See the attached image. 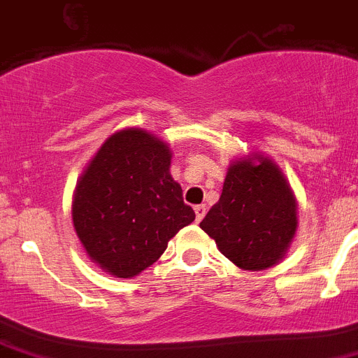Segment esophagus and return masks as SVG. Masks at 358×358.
Returning <instances> with one entry per match:
<instances>
[{"instance_id":"1","label":"esophagus","mask_w":358,"mask_h":358,"mask_svg":"<svg viewBox=\"0 0 358 358\" xmlns=\"http://www.w3.org/2000/svg\"><path fill=\"white\" fill-rule=\"evenodd\" d=\"M194 211H196V220L201 222L204 218V215H206V206H204V204H199V206L194 208Z\"/></svg>"}]
</instances>
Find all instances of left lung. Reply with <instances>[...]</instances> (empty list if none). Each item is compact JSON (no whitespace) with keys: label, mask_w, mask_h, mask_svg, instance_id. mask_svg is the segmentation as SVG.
<instances>
[{"label":"left lung","mask_w":358,"mask_h":358,"mask_svg":"<svg viewBox=\"0 0 358 358\" xmlns=\"http://www.w3.org/2000/svg\"><path fill=\"white\" fill-rule=\"evenodd\" d=\"M199 225L231 262L264 271L285 257L296 236V197L271 159L248 155L229 166L220 199Z\"/></svg>","instance_id":"1"}]
</instances>
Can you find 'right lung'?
Segmentation results:
<instances>
[{"instance_id":"add662e5","label":"right lung","mask_w":358,"mask_h":358,"mask_svg":"<svg viewBox=\"0 0 358 358\" xmlns=\"http://www.w3.org/2000/svg\"><path fill=\"white\" fill-rule=\"evenodd\" d=\"M171 150L136 127L117 131L76 183L73 225L92 262L117 278L150 267L196 213L169 173Z\"/></svg>"}]
</instances>
